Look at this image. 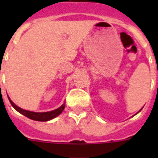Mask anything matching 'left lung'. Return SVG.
Wrapping results in <instances>:
<instances>
[{
	"label": "left lung",
	"mask_w": 158,
	"mask_h": 158,
	"mask_svg": "<svg viewBox=\"0 0 158 158\" xmlns=\"http://www.w3.org/2000/svg\"><path fill=\"white\" fill-rule=\"evenodd\" d=\"M141 110H142V109H141ZM141 110H140V111H141Z\"/></svg>",
	"instance_id": "left-lung-1"
}]
</instances>
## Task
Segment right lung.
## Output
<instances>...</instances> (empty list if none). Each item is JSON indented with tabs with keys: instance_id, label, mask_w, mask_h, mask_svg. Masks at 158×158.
<instances>
[{
	"instance_id": "right-lung-1",
	"label": "right lung",
	"mask_w": 158,
	"mask_h": 158,
	"mask_svg": "<svg viewBox=\"0 0 158 158\" xmlns=\"http://www.w3.org/2000/svg\"><path fill=\"white\" fill-rule=\"evenodd\" d=\"M9 101H10L11 104H12V107L18 111L20 114L23 115L24 116L27 117V118H31V119H33V120L35 121H41V122H46V121L51 120L52 118H55L58 115H59L63 111L64 108H65V103L62 104L61 107H59L57 109L54 110V111H47V112H34V111H27V110L22 109L19 107H18L17 105L14 104L13 102L8 98Z\"/></svg>"
}]
</instances>
